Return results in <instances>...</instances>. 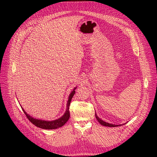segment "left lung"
Returning <instances> with one entry per match:
<instances>
[{
  "label": "left lung",
  "mask_w": 157,
  "mask_h": 157,
  "mask_svg": "<svg viewBox=\"0 0 157 157\" xmlns=\"http://www.w3.org/2000/svg\"><path fill=\"white\" fill-rule=\"evenodd\" d=\"M95 115H96V119L98 120V121L100 123V124L103 126H108V127H117V126H121L122 124H119V125H115V124H111V123H108V122H106L105 121H103V120H101V118H99L98 117V116L97 115L96 113H95Z\"/></svg>",
  "instance_id": "obj_1"
}]
</instances>
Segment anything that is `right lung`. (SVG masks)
I'll return each instance as SVG.
<instances>
[{"instance_id":"right-lung-1","label":"right lung","mask_w":157,"mask_h":157,"mask_svg":"<svg viewBox=\"0 0 157 157\" xmlns=\"http://www.w3.org/2000/svg\"><path fill=\"white\" fill-rule=\"evenodd\" d=\"M77 88V87H75L74 89L71 91L70 93L69 98H68V100L67 103V108H66V111L63 115L59 117L58 119L53 120V121H46V120H42V119H39V118H36L31 117L30 115H29L24 109H23L21 107L22 110L24 112L25 114L26 117H27L28 119L31 122H32L33 124L35 125L36 126L39 127L40 128H42V129H45V130H54V129H58V128L62 127L66 122H67L69 120V118L70 117V112H69V105H70V103L71 101V99L73 97L74 94H75V89Z\"/></svg>"}]
</instances>
